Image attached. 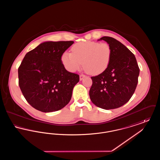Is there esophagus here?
<instances>
[{"mask_svg": "<svg viewBox=\"0 0 160 160\" xmlns=\"http://www.w3.org/2000/svg\"><path fill=\"white\" fill-rule=\"evenodd\" d=\"M85 77H86V76L84 75V74H80V80H82Z\"/></svg>", "mask_w": 160, "mask_h": 160, "instance_id": "34e87169", "label": "esophagus"}]
</instances>
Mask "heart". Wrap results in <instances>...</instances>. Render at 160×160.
<instances>
[{
	"instance_id": "heart-1",
	"label": "heart",
	"mask_w": 160,
	"mask_h": 160,
	"mask_svg": "<svg viewBox=\"0 0 160 160\" xmlns=\"http://www.w3.org/2000/svg\"><path fill=\"white\" fill-rule=\"evenodd\" d=\"M112 56V49L106 42L85 41L72 47L71 53L65 52L61 60L69 71L75 72L81 68L92 75H98L108 67Z\"/></svg>"
}]
</instances>
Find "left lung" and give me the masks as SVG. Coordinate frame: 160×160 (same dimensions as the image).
<instances>
[{
  "mask_svg": "<svg viewBox=\"0 0 160 160\" xmlns=\"http://www.w3.org/2000/svg\"><path fill=\"white\" fill-rule=\"evenodd\" d=\"M110 45L112 56L106 69L92 77L89 91L92 102L99 108L110 110L126 104L134 93L140 69L134 54L116 39L100 38Z\"/></svg>",
  "mask_w": 160,
  "mask_h": 160,
  "instance_id": "obj_1",
  "label": "left lung"
}]
</instances>
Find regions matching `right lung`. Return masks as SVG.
I'll return each instance as SVG.
<instances>
[{
    "instance_id": "add662e5",
    "label": "right lung",
    "mask_w": 160,
    "mask_h": 160,
    "mask_svg": "<svg viewBox=\"0 0 160 160\" xmlns=\"http://www.w3.org/2000/svg\"><path fill=\"white\" fill-rule=\"evenodd\" d=\"M74 41L45 42L27 53L18 69L24 97L42 112L58 111L68 104L79 75L68 71L61 56Z\"/></svg>"
}]
</instances>
